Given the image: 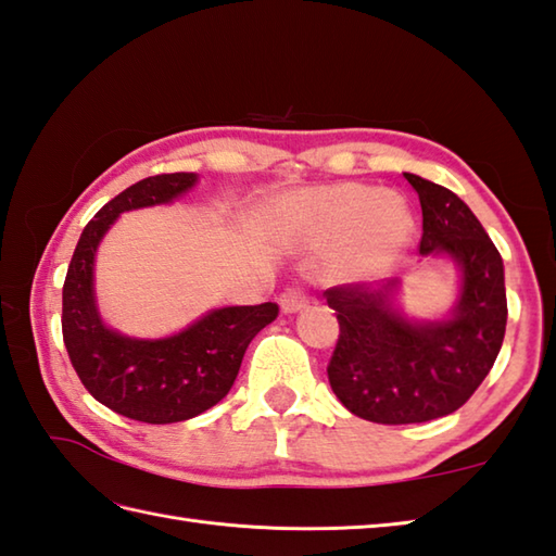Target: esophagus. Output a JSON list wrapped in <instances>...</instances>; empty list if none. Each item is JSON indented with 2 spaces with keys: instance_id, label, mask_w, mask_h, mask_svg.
<instances>
[{
  "instance_id": "1",
  "label": "esophagus",
  "mask_w": 556,
  "mask_h": 556,
  "mask_svg": "<svg viewBox=\"0 0 556 556\" xmlns=\"http://www.w3.org/2000/svg\"><path fill=\"white\" fill-rule=\"evenodd\" d=\"M308 293L303 291V289H299V287H291V289H287L285 293H281L279 296V306H281V311L285 313H299V311H303L308 306Z\"/></svg>"
}]
</instances>
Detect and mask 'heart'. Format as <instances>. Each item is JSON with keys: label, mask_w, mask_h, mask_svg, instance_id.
<instances>
[{"label": "heart", "mask_w": 556, "mask_h": 556, "mask_svg": "<svg viewBox=\"0 0 556 556\" xmlns=\"http://www.w3.org/2000/svg\"><path fill=\"white\" fill-rule=\"evenodd\" d=\"M281 226L301 245H334L328 275L356 285L386 275L395 265L415 231V219L400 198L344 182L281 202Z\"/></svg>", "instance_id": "1"}]
</instances>
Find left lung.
Here are the masks:
<instances>
[{"label":"left lung","instance_id":"obj_1","mask_svg":"<svg viewBox=\"0 0 556 556\" xmlns=\"http://www.w3.org/2000/svg\"><path fill=\"white\" fill-rule=\"evenodd\" d=\"M421 204L419 253H448L463 267L451 320L407 323L390 289L340 285L323 293L340 323L328 378L352 415L376 424H421L451 415L492 371L506 332L504 263L458 194L405 173Z\"/></svg>","mask_w":556,"mask_h":556}]
</instances>
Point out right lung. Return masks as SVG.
I'll return each mask as SVG.
<instances>
[{
	"mask_svg": "<svg viewBox=\"0 0 556 556\" xmlns=\"http://www.w3.org/2000/svg\"><path fill=\"white\" fill-rule=\"evenodd\" d=\"M194 173H161L101 206L76 243L62 287V337L89 393L127 419L173 424L202 415L231 390L253 337L277 318V303L219 308L166 340H129L108 330L93 303V255L123 212L190 190Z\"/></svg>",
	"mask_w": 556,
	"mask_h": 556,
	"instance_id": "right-lung-1",
	"label": "right lung"
}]
</instances>
